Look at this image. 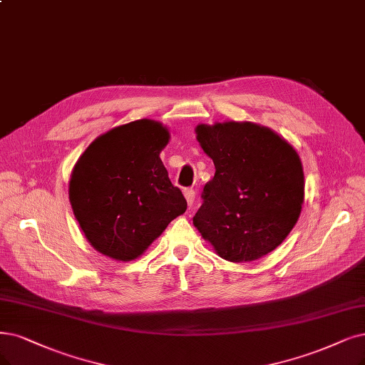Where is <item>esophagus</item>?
Here are the masks:
<instances>
[{
  "label": "esophagus",
  "instance_id": "esophagus-1",
  "mask_svg": "<svg viewBox=\"0 0 365 365\" xmlns=\"http://www.w3.org/2000/svg\"><path fill=\"white\" fill-rule=\"evenodd\" d=\"M183 194H185V198H186V201H187V206H192V203H194V200H195V191L192 190V187H186V190L183 191Z\"/></svg>",
  "mask_w": 365,
  "mask_h": 365
}]
</instances>
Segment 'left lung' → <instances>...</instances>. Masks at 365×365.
I'll return each instance as SVG.
<instances>
[{"label": "left lung", "mask_w": 365, "mask_h": 365, "mask_svg": "<svg viewBox=\"0 0 365 365\" xmlns=\"http://www.w3.org/2000/svg\"><path fill=\"white\" fill-rule=\"evenodd\" d=\"M195 133L215 164L192 220L197 230L233 263L274 251L301 215L299 155L278 133L251 121L198 125Z\"/></svg>", "instance_id": "8db88e82"}]
</instances>
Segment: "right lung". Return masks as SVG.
Wrapping results in <instances>:
<instances>
[{
	"label": "right lung",
	"instance_id": "right-lung-1",
	"mask_svg": "<svg viewBox=\"0 0 365 365\" xmlns=\"http://www.w3.org/2000/svg\"><path fill=\"white\" fill-rule=\"evenodd\" d=\"M170 133L155 120H135L94 140L69 182L73 215L90 245L130 262L186 210L159 153Z\"/></svg>",
	"mask_w": 365,
	"mask_h": 365
}]
</instances>
